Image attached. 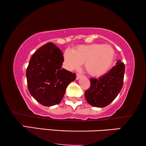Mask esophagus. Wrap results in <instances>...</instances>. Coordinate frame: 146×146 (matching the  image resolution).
I'll return each instance as SVG.
<instances>
[{
	"mask_svg": "<svg viewBox=\"0 0 146 146\" xmlns=\"http://www.w3.org/2000/svg\"><path fill=\"white\" fill-rule=\"evenodd\" d=\"M82 76L81 74L77 73V74H76V80H79Z\"/></svg>",
	"mask_w": 146,
	"mask_h": 146,
	"instance_id": "esophagus-1",
	"label": "esophagus"
}]
</instances>
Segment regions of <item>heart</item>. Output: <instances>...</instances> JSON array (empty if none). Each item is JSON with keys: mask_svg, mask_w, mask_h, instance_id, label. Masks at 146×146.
Returning <instances> with one entry per match:
<instances>
[{"mask_svg": "<svg viewBox=\"0 0 146 146\" xmlns=\"http://www.w3.org/2000/svg\"><path fill=\"white\" fill-rule=\"evenodd\" d=\"M115 52L111 46L92 44L78 46L64 53V64L68 70H78L84 63L90 74L98 76L105 74L112 64Z\"/></svg>", "mask_w": 146, "mask_h": 146, "instance_id": "b5f03b06", "label": "heart"}]
</instances>
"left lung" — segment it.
<instances>
[{"label": "left lung", "mask_w": 146, "mask_h": 146, "mask_svg": "<svg viewBox=\"0 0 146 146\" xmlns=\"http://www.w3.org/2000/svg\"><path fill=\"white\" fill-rule=\"evenodd\" d=\"M124 72V64L117 60L106 74L99 78H90V88L84 94L88 103L98 108L109 105L122 88Z\"/></svg>", "instance_id": "left-lung-1"}]
</instances>
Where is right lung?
<instances>
[{"instance_id":"1","label":"right lung","mask_w":146,"mask_h":146,"mask_svg":"<svg viewBox=\"0 0 146 146\" xmlns=\"http://www.w3.org/2000/svg\"><path fill=\"white\" fill-rule=\"evenodd\" d=\"M62 51L52 42L38 49L31 57L27 70L29 92L45 106L58 104L68 84L76 78L75 73L62 68Z\"/></svg>"}]
</instances>
